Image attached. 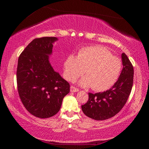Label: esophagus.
I'll return each mask as SVG.
<instances>
[{
	"label": "esophagus",
	"mask_w": 149,
	"mask_h": 149,
	"mask_svg": "<svg viewBox=\"0 0 149 149\" xmlns=\"http://www.w3.org/2000/svg\"><path fill=\"white\" fill-rule=\"evenodd\" d=\"M70 88V91H71V92H78V91H79V88H76V87H74L73 86H71Z\"/></svg>",
	"instance_id": "1"
}]
</instances>
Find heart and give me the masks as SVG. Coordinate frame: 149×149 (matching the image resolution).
<instances>
[{
	"label": "heart",
	"instance_id": "obj_1",
	"mask_svg": "<svg viewBox=\"0 0 149 149\" xmlns=\"http://www.w3.org/2000/svg\"><path fill=\"white\" fill-rule=\"evenodd\" d=\"M85 70H84V68ZM79 85L92 86L94 91H103L110 88L118 81L122 70V62L102 46H88L80 49L78 55H68L63 63V76L69 81L83 74Z\"/></svg>",
	"mask_w": 149,
	"mask_h": 149
}]
</instances>
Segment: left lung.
<instances>
[{"instance_id": "8db88e82", "label": "left lung", "mask_w": 149, "mask_h": 149, "mask_svg": "<svg viewBox=\"0 0 149 149\" xmlns=\"http://www.w3.org/2000/svg\"><path fill=\"white\" fill-rule=\"evenodd\" d=\"M122 70L116 83L109 90L96 94L88 93V100L82 105L87 117L96 120L112 118L121 110L128 99L133 84V67L128 58L122 53Z\"/></svg>"}]
</instances>
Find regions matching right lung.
Instances as JSON below:
<instances>
[{"label":"right lung","instance_id":"add662e5","mask_svg":"<svg viewBox=\"0 0 149 149\" xmlns=\"http://www.w3.org/2000/svg\"><path fill=\"white\" fill-rule=\"evenodd\" d=\"M57 37L34 39L18 60L16 80L19 97L29 113L48 118L59 112L70 85L49 62Z\"/></svg>","mask_w":149,"mask_h":149}]
</instances>
